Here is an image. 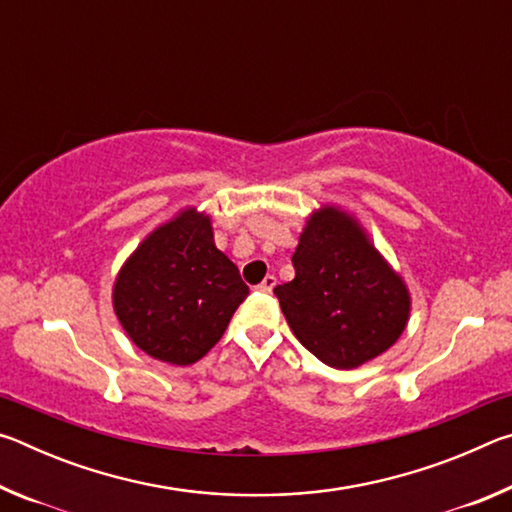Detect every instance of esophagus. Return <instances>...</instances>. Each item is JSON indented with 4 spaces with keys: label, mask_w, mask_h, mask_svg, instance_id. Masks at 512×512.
<instances>
[{
    "label": "esophagus",
    "mask_w": 512,
    "mask_h": 512,
    "mask_svg": "<svg viewBox=\"0 0 512 512\" xmlns=\"http://www.w3.org/2000/svg\"><path fill=\"white\" fill-rule=\"evenodd\" d=\"M273 287H275V275H266L264 280H262V284H257V291H262V293H271V291H273Z\"/></svg>",
    "instance_id": "esophagus-1"
}]
</instances>
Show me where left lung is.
Masks as SVG:
<instances>
[{"label":"left lung","mask_w":512,"mask_h":512,"mask_svg":"<svg viewBox=\"0 0 512 512\" xmlns=\"http://www.w3.org/2000/svg\"><path fill=\"white\" fill-rule=\"evenodd\" d=\"M296 277L275 287L296 339L327 366L359 368L393 348L411 316L404 277L339 205L307 216L291 257Z\"/></svg>","instance_id":"1"}]
</instances>
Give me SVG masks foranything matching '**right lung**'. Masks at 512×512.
Here are the masks:
<instances>
[{
  "mask_svg": "<svg viewBox=\"0 0 512 512\" xmlns=\"http://www.w3.org/2000/svg\"><path fill=\"white\" fill-rule=\"evenodd\" d=\"M246 296L239 268L214 244L210 214L192 205L149 232L112 284L128 339L171 366L205 357Z\"/></svg>",
  "mask_w": 512,
  "mask_h": 512,
  "instance_id": "add662e5",
  "label": "right lung"
}]
</instances>
